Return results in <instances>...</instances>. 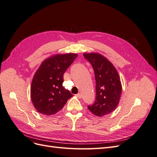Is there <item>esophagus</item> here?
<instances>
[{
	"label": "esophagus",
	"mask_w": 157,
	"mask_h": 157,
	"mask_svg": "<svg viewBox=\"0 0 157 157\" xmlns=\"http://www.w3.org/2000/svg\"><path fill=\"white\" fill-rule=\"evenodd\" d=\"M75 96L77 97V98H78V99H80V98H82V95H81V94L78 93V94H76V95H75Z\"/></svg>",
	"instance_id": "1"
}]
</instances>
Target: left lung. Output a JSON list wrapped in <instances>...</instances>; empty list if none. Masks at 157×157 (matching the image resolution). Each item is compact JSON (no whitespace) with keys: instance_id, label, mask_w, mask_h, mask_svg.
Listing matches in <instances>:
<instances>
[{"instance_id":"8db88e82","label":"left lung","mask_w":157,"mask_h":157,"mask_svg":"<svg viewBox=\"0 0 157 157\" xmlns=\"http://www.w3.org/2000/svg\"><path fill=\"white\" fill-rule=\"evenodd\" d=\"M92 64L96 79V98L88 108L98 117L112 113L117 108L122 93V84L116 68L105 57L98 53H84Z\"/></svg>"}]
</instances>
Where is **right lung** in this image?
<instances>
[{"instance_id":"right-lung-1","label":"right lung","mask_w":157,"mask_h":157,"mask_svg":"<svg viewBox=\"0 0 157 157\" xmlns=\"http://www.w3.org/2000/svg\"><path fill=\"white\" fill-rule=\"evenodd\" d=\"M77 56L74 53L56 54L42 61L31 86V101L38 112L47 116L54 115L73 96L62 84L64 73Z\"/></svg>"}]
</instances>
